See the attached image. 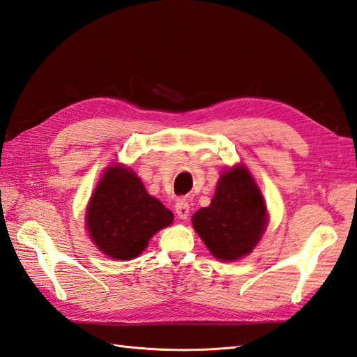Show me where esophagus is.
<instances>
[{
  "label": "esophagus",
  "mask_w": 357,
  "mask_h": 357,
  "mask_svg": "<svg viewBox=\"0 0 357 357\" xmlns=\"http://www.w3.org/2000/svg\"><path fill=\"white\" fill-rule=\"evenodd\" d=\"M175 211L178 214V217L181 220H187L190 215V205L185 199H179L178 202L175 204Z\"/></svg>",
  "instance_id": "1"
}]
</instances>
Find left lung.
<instances>
[{
  "label": "left lung",
  "instance_id": "8db88e82",
  "mask_svg": "<svg viewBox=\"0 0 357 357\" xmlns=\"http://www.w3.org/2000/svg\"><path fill=\"white\" fill-rule=\"evenodd\" d=\"M193 227L217 259L249 255L267 226V206L245 166L222 173L211 204L195 213Z\"/></svg>",
  "mask_w": 357,
  "mask_h": 357
}]
</instances>
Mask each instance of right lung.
I'll return each instance as SVG.
<instances>
[{"mask_svg": "<svg viewBox=\"0 0 357 357\" xmlns=\"http://www.w3.org/2000/svg\"><path fill=\"white\" fill-rule=\"evenodd\" d=\"M173 214L146 191L135 173L122 164L107 167L86 211L91 241L107 257L130 261L149 240L172 225Z\"/></svg>", "mask_w": 357, "mask_h": 357, "instance_id": "add662e5", "label": "right lung"}]
</instances>
